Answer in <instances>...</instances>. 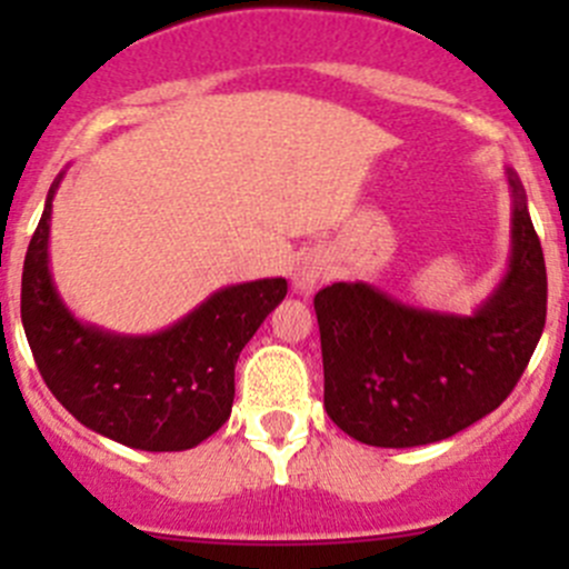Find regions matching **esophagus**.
Here are the masks:
<instances>
[{
  "mask_svg": "<svg viewBox=\"0 0 569 569\" xmlns=\"http://www.w3.org/2000/svg\"><path fill=\"white\" fill-rule=\"evenodd\" d=\"M330 274V263L319 250H302L291 267V286L300 295H311L319 283H325Z\"/></svg>",
  "mask_w": 569,
  "mask_h": 569,
  "instance_id": "1",
  "label": "esophagus"
}]
</instances>
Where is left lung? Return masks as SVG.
Here are the masks:
<instances>
[{
  "label": "left lung",
  "instance_id": "obj_1",
  "mask_svg": "<svg viewBox=\"0 0 569 569\" xmlns=\"http://www.w3.org/2000/svg\"><path fill=\"white\" fill-rule=\"evenodd\" d=\"M503 176L512 250L496 289L470 313L410 306L363 280L313 297L325 410L349 438L380 449L438 443L518 386L542 336L548 274L523 183L512 168Z\"/></svg>",
  "mask_w": 569,
  "mask_h": 569
}]
</instances>
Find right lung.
Here are the masks:
<instances>
[{
    "label": "right lung",
    "instance_id": "right-lung-1",
    "mask_svg": "<svg viewBox=\"0 0 569 569\" xmlns=\"http://www.w3.org/2000/svg\"><path fill=\"white\" fill-rule=\"evenodd\" d=\"M27 248L21 325L49 391L93 432L140 451H183L228 421L233 369L244 343L283 302L286 278L222 286L164 330H104L73 317L49 267L51 203Z\"/></svg>",
    "mask_w": 569,
    "mask_h": 569
}]
</instances>
